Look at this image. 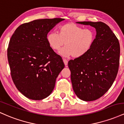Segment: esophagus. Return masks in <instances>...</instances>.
<instances>
[{
    "mask_svg": "<svg viewBox=\"0 0 124 124\" xmlns=\"http://www.w3.org/2000/svg\"><path fill=\"white\" fill-rule=\"evenodd\" d=\"M63 61L64 64H65V66H66V65H68V61L66 60V59H63Z\"/></svg>",
    "mask_w": 124,
    "mask_h": 124,
    "instance_id": "1",
    "label": "esophagus"
}]
</instances>
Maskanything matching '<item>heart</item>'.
<instances>
[{
	"instance_id": "heart-1",
	"label": "heart",
	"mask_w": 124,
	"mask_h": 124,
	"mask_svg": "<svg viewBox=\"0 0 124 124\" xmlns=\"http://www.w3.org/2000/svg\"><path fill=\"white\" fill-rule=\"evenodd\" d=\"M95 34L90 29L74 23H67L59 27L58 34L51 32L46 36L49 46L54 51H58L65 44V47L59 52L63 57L72 56L79 58L88 53L93 45Z\"/></svg>"
}]
</instances>
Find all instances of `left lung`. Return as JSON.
<instances>
[{
  "label": "left lung",
  "instance_id": "1",
  "mask_svg": "<svg viewBox=\"0 0 124 124\" xmlns=\"http://www.w3.org/2000/svg\"><path fill=\"white\" fill-rule=\"evenodd\" d=\"M76 23L90 25L96 31L88 53L68 62L74 92L82 100L91 101L103 96L114 82L118 71L120 46L117 38L104 23Z\"/></svg>",
  "mask_w": 124,
  "mask_h": 124
}]
</instances>
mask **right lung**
<instances>
[{
  "label": "right lung",
  "instance_id": "1",
  "mask_svg": "<svg viewBox=\"0 0 124 124\" xmlns=\"http://www.w3.org/2000/svg\"><path fill=\"white\" fill-rule=\"evenodd\" d=\"M64 20L45 18L23 24L10 38L8 58L12 80L28 99L40 100L49 96L65 67L46 41L48 32Z\"/></svg>",
  "mask_w": 124,
  "mask_h": 124
}]
</instances>
